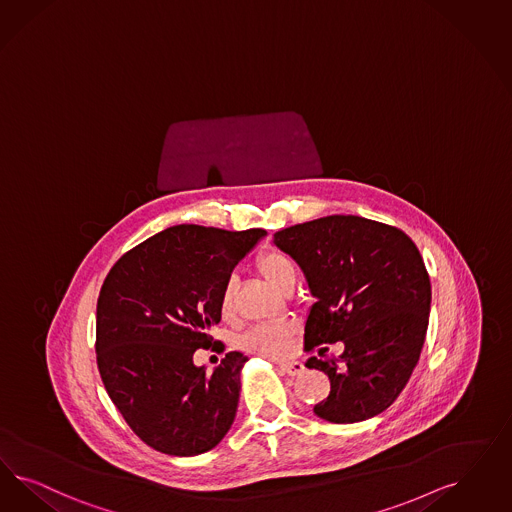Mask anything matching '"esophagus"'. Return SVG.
<instances>
[{
	"instance_id": "esophagus-1",
	"label": "esophagus",
	"mask_w": 512,
	"mask_h": 512,
	"mask_svg": "<svg viewBox=\"0 0 512 512\" xmlns=\"http://www.w3.org/2000/svg\"><path fill=\"white\" fill-rule=\"evenodd\" d=\"M280 371L287 376H300L304 372V365L300 361H287V363H280Z\"/></svg>"
}]
</instances>
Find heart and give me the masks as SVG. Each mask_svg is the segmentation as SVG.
Returning <instances> with one entry per match:
<instances>
[{
    "label": "heart",
    "mask_w": 512,
    "mask_h": 512,
    "mask_svg": "<svg viewBox=\"0 0 512 512\" xmlns=\"http://www.w3.org/2000/svg\"><path fill=\"white\" fill-rule=\"evenodd\" d=\"M255 266L266 282L272 283L282 293H291L299 278L295 261L282 249L270 247L261 251L255 259ZM232 306H234V285L232 282H227L219 295V308L223 314H230ZM293 333L295 329L289 323L257 325L247 329L246 333L238 338V346L246 352L257 353L263 357H282L291 346Z\"/></svg>",
    "instance_id": "b5f03b06"
}]
</instances>
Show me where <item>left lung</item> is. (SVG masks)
<instances>
[{"instance_id": "left-lung-1", "label": "left lung", "mask_w": 512, "mask_h": 512, "mask_svg": "<svg viewBox=\"0 0 512 512\" xmlns=\"http://www.w3.org/2000/svg\"><path fill=\"white\" fill-rule=\"evenodd\" d=\"M274 244L297 261L316 297L304 350L344 344L338 359L306 361L331 380L314 412L331 423L384 412L405 388L427 333L431 283L418 247L403 230L357 215L278 230Z\"/></svg>"}]
</instances>
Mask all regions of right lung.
Wrapping results in <instances>:
<instances>
[{
	"mask_svg": "<svg viewBox=\"0 0 512 512\" xmlns=\"http://www.w3.org/2000/svg\"><path fill=\"white\" fill-rule=\"evenodd\" d=\"M265 234L177 225L126 251L104 280L98 371L130 429L162 454H204L234 422L246 355L227 353L212 374L193 355L215 350L221 289Z\"/></svg>",
	"mask_w": 512,
	"mask_h": 512,
	"instance_id": "right-lung-1",
	"label": "right lung"
}]
</instances>
